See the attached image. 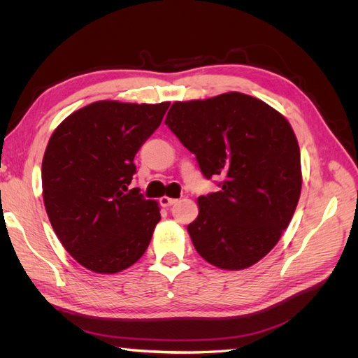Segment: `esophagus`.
<instances>
[{"mask_svg":"<svg viewBox=\"0 0 358 358\" xmlns=\"http://www.w3.org/2000/svg\"><path fill=\"white\" fill-rule=\"evenodd\" d=\"M176 201H178L176 199H171V197H167V196H164V197H161V199H159V203H161L162 208H169V206L175 204Z\"/></svg>","mask_w":358,"mask_h":358,"instance_id":"34e87169","label":"esophagus"}]
</instances>
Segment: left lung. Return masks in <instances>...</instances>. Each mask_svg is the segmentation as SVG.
I'll use <instances>...</instances> for the list:
<instances>
[{"instance_id":"obj_1","label":"left lung","mask_w":358,"mask_h":358,"mask_svg":"<svg viewBox=\"0 0 358 358\" xmlns=\"http://www.w3.org/2000/svg\"><path fill=\"white\" fill-rule=\"evenodd\" d=\"M166 125L221 191L197 200L188 225L196 251L215 267L243 270L279 242L301 191L300 149L287 119L242 92L173 103Z\"/></svg>"}]
</instances>
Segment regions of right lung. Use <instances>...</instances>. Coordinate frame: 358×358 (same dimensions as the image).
Returning a JSON list of instances; mask_svg holds the SVG:
<instances>
[{"instance_id": "1", "label": "right lung", "mask_w": 358, "mask_h": 358, "mask_svg": "<svg viewBox=\"0 0 358 358\" xmlns=\"http://www.w3.org/2000/svg\"><path fill=\"white\" fill-rule=\"evenodd\" d=\"M169 106L95 101L64 119L49 138L43 201L62 246L91 272H122L152 239L159 206L128 185L137 150Z\"/></svg>"}]
</instances>
